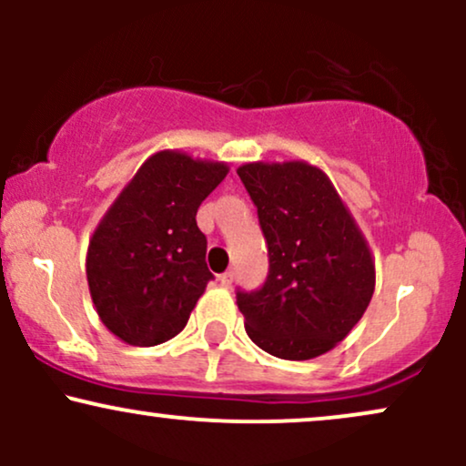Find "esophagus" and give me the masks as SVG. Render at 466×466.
<instances>
[{
	"instance_id": "1",
	"label": "esophagus",
	"mask_w": 466,
	"mask_h": 466,
	"mask_svg": "<svg viewBox=\"0 0 466 466\" xmlns=\"http://www.w3.org/2000/svg\"><path fill=\"white\" fill-rule=\"evenodd\" d=\"M232 280H234V274H232V271H226V274H221V276H218V285H221V287H232Z\"/></svg>"
}]
</instances>
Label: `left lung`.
I'll return each mask as SVG.
<instances>
[{
    "label": "left lung",
    "mask_w": 466,
    "mask_h": 466,
    "mask_svg": "<svg viewBox=\"0 0 466 466\" xmlns=\"http://www.w3.org/2000/svg\"><path fill=\"white\" fill-rule=\"evenodd\" d=\"M237 173L269 249L265 285L237 291L245 330L280 360L324 355L370 304L374 260L368 240L318 166L251 162Z\"/></svg>",
    "instance_id": "obj_1"
}]
</instances>
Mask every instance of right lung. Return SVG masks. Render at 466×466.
<instances>
[{"mask_svg":"<svg viewBox=\"0 0 466 466\" xmlns=\"http://www.w3.org/2000/svg\"><path fill=\"white\" fill-rule=\"evenodd\" d=\"M228 164L159 151L140 166L94 229L87 282L98 318L131 346H157L188 324L212 274L197 228Z\"/></svg>","mask_w":466,"mask_h":466,"instance_id":"right-lung-1","label":"right lung"}]
</instances>
